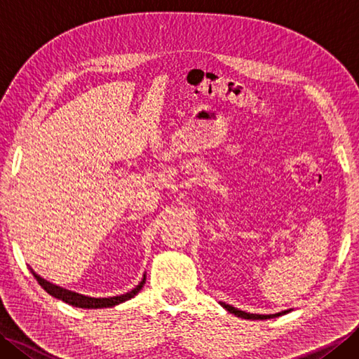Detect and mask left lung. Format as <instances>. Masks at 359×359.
Returning a JSON list of instances; mask_svg holds the SVG:
<instances>
[{"mask_svg": "<svg viewBox=\"0 0 359 359\" xmlns=\"http://www.w3.org/2000/svg\"><path fill=\"white\" fill-rule=\"evenodd\" d=\"M220 306H222L225 310L230 311V313L239 316V318H243V319H270V318H278L280 315L288 313V311H292V309H290V310L279 311V313H273V315H257V313H247V311H242V310L236 309V307L230 306V304H225V302H220Z\"/></svg>", "mask_w": 359, "mask_h": 359, "instance_id": "left-lung-1", "label": "left lung"}]
</instances>
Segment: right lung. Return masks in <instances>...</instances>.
I'll list each match as a JSON object with an SVG mask.
<instances>
[{
    "label": "right lung",
    "mask_w": 359,
    "mask_h": 359,
    "mask_svg": "<svg viewBox=\"0 0 359 359\" xmlns=\"http://www.w3.org/2000/svg\"><path fill=\"white\" fill-rule=\"evenodd\" d=\"M30 271H32L34 278L38 280V284H40L50 296L57 297V299H62L63 302L69 304V306L79 307V309H108V307L118 306V304L129 301L131 297H134L137 293H139L144 284V280H147V274H143L139 285H135V288H133L131 292H128L125 294L111 296V297H90V296L75 293V292H71V290H66L63 287L52 284V282L43 279L40 274H36L32 269H30Z\"/></svg>",
    "instance_id": "right-lung-1"
}]
</instances>
